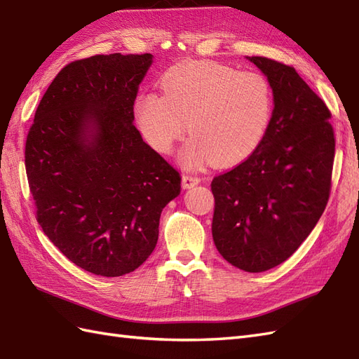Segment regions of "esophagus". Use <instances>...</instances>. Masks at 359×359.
Instances as JSON below:
<instances>
[{
    "label": "esophagus",
    "mask_w": 359,
    "mask_h": 359,
    "mask_svg": "<svg viewBox=\"0 0 359 359\" xmlns=\"http://www.w3.org/2000/svg\"><path fill=\"white\" fill-rule=\"evenodd\" d=\"M200 183V177L196 176H183L182 177V187L183 189H191Z\"/></svg>",
    "instance_id": "1"
}]
</instances>
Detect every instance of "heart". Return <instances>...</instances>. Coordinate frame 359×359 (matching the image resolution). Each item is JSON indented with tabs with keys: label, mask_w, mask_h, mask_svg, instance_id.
<instances>
[{
	"label": "heart",
	"mask_w": 359,
	"mask_h": 359,
	"mask_svg": "<svg viewBox=\"0 0 359 359\" xmlns=\"http://www.w3.org/2000/svg\"><path fill=\"white\" fill-rule=\"evenodd\" d=\"M162 97L142 94L137 124L156 149L168 153L187 132L180 153L187 168L208 161L233 165L250 156L269 132L273 92L258 72H238L215 62H185L165 72Z\"/></svg>",
	"instance_id": "heart-1"
}]
</instances>
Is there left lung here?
<instances>
[{"label":"left lung","mask_w":359,"mask_h":359,"mask_svg":"<svg viewBox=\"0 0 359 359\" xmlns=\"http://www.w3.org/2000/svg\"><path fill=\"white\" fill-rule=\"evenodd\" d=\"M267 77L273 116L249 158L210 183L212 238L235 267L261 273L287 261L316 227L330 192V112L292 67L247 57Z\"/></svg>","instance_id":"left-lung-1"}]
</instances>
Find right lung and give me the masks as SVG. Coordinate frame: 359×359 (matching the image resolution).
Here are the masks:
<instances>
[{
	"label": "right lung",
	"instance_id": "1",
	"mask_svg": "<svg viewBox=\"0 0 359 359\" xmlns=\"http://www.w3.org/2000/svg\"><path fill=\"white\" fill-rule=\"evenodd\" d=\"M153 54L92 56L51 81L25 142L38 223L77 267L116 278L153 253L180 174L135 127Z\"/></svg>",
	"mask_w": 359,
	"mask_h": 359
}]
</instances>
